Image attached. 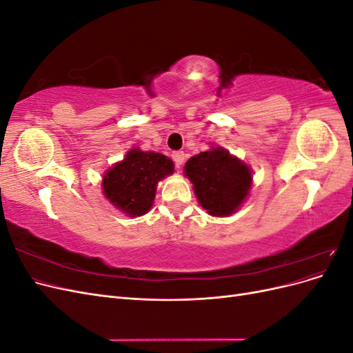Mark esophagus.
Segmentation results:
<instances>
[{"instance_id": "34e87169", "label": "esophagus", "mask_w": 353, "mask_h": 353, "mask_svg": "<svg viewBox=\"0 0 353 353\" xmlns=\"http://www.w3.org/2000/svg\"><path fill=\"white\" fill-rule=\"evenodd\" d=\"M172 159H174L175 165L179 168L181 165L184 163V160H185V154H184V152H174V153H172Z\"/></svg>"}]
</instances>
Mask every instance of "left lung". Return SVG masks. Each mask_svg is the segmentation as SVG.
<instances>
[{"instance_id":"obj_1","label":"left lung","mask_w":353,"mask_h":353,"mask_svg":"<svg viewBox=\"0 0 353 353\" xmlns=\"http://www.w3.org/2000/svg\"><path fill=\"white\" fill-rule=\"evenodd\" d=\"M184 175L193 184L200 206L212 216H230L248 200L252 169L223 147L212 145L187 160Z\"/></svg>"}]
</instances>
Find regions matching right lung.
<instances>
[{
	"instance_id": "right-lung-1",
	"label": "right lung",
	"mask_w": 353,
	"mask_h": 353,
	"mask_svg": "<svg viewBox=\"0 0 353 353\" xmlns=\"http://www.w3.org/2000/svg\"><path fill=\"white\" fill-rule=\"evenodd\" d=\"M174 162L156 152L131 148L123 160L105 170L103 194L128 216H141L152 209L157 184L174 174Z\"/></svg>"
}]
</instances>
